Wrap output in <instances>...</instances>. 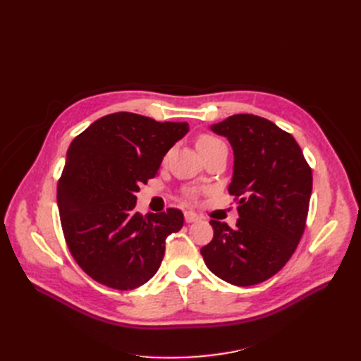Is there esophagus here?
Wrapping results in <instances>:
<instances>
[{
	"label": "esophagus",
	"mask_w": 361,
	"mask_h": 361,
	"mask_svg": "<svg viewBox=\"0 0 361 361\" xmlns=\"http://www.w3.org/2000/svg\"><path fill=\"white\" fill-rule=\"evenodd\" d=\"M185 221H187V223L200 221V215L192 212V211H187V212H185Z\"/></svg>",
	"instance_id": "obj_1"
}]
</instances>
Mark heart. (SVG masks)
<instances>
[{
	"mask_svg": "<svg viewBox=\"0 0 361 361\" xmlns=\"http://www.w3.org/2000/svg\"><path fill=\"white\" fill-rule=\"evenodd\" d=\"M221 145H224L223 141L215 138V137H212V135H200V137L197 138V149H199L200 154H202V152H204V150H209V149H212V147L221 146Z\"/></svg>",
	"mask_w": 361,
	"mask_h": 361,
	"instance_id": "b5f03b06",
	"label": "heart"
}]
</instances>
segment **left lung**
<instances>
[{"label":"left lung","instance_id":"left-lung-1","mask_svg":"<svg viewBox=\"0 0 361 361\" xmlns=\"http://www.w3.org/2000/svg\"><path fill=\"white\" fill-rule=\"evenodd\" d=\"M235 154L228 192L238 202L236 227L211 220L212 241L202 247L206 267L235 286H253L286 265L304 233L312 169L295 138L269 120L235 114L212 125Z\"/></svg>","mask_w":361,"mask_h":361}]
</instances>
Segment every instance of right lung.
<instances>
[{
    "label": "right lung",
    "mask_w": 361,
    "mask_h": 361,
    "mask_svg": "<svg viewBox=\"0 0 361 361\" xmlns=\"http://www.w3.org/2000/svg\"><path fill=\"white\" fill-rule=\"evenodd\" d=\"M188 129L187 122L122 111L96 120L71 143L57 185L60 221L75 262L101 285L130 290L157 274L183 214L169 207L141 215L135 192Z\"/></svg>",
    "instance_id": "1"
}]
</instances>
